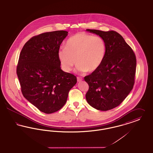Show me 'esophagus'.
I'll use <instances>...</instances> for the list:
<instances>
[{
    "instance_id": "obj_1",
    "label": "esophagus",
    "mask_w": 153,
    "mask_h": 153,
    "mask_svg": "<svg viewBox=\"0 0 153 153\" xmlns=\"http://www.w3.org/2000/svg\"><path fill=\"white\" fill-rule=\"evenodd\" d=\"M77 80L78 82H80V81L82 80V79L81 77H77Z\"/></svg>"
}]
</instances>
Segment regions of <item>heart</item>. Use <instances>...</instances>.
I'll list each match as a JSON object with an SVG mask.
<instances>
[{"mask_svg":"<svg viewBox=\"0 0 153 153\" xmlns=\"http://www.w3.org/2000/svg\"><path fill=\"white\" fill-rule=\"evenodd\" d=\"M106 50L105 42L101 37L80 32L68 39L65 47L58 51V56L65 72H70L77 63L75 71L84 73L94 72L99 68Z\"/></svg>","mask_w":153,"mask_h":153,"instance_id":"obj_1","label":"heart"}]
</instances>
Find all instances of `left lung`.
<instances>
[{"label":"left lung","instance_id":"8db88e82","mask_svg":"<svg viewBox=\"0 0 153 153\" xmlns=\"http://www.w3.org/2000/svg\"><path fill=\"white\" fill-rule=\"evenodd\" d=\"M86 30L101 37L105 42L106 50L100 66L84 77L89 85L85 98L92 108L107 111L120 105L132 90L136 56L130 46L117 32Z\"/></svg>","mask_w":153,"mask_h":153}]
</instances>
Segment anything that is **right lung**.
Returning a JSON list of instances; mask_svg holds the SVG:
<instances>
[{"label":"right lung","instance_id":"add662e5","mask_svg":"<svg viewBox=\"0 0 153 153\" xmlns=\"http://www.w3.org/2000/svg\"><path fill=\"white\" fill-rule=\"evenodd\" d=\"M68 32L56 30L34 36L24 45L17 74L24 97L40 111L51 114L63 107L70 90L77 82L63 72L58 56Z\"/></svg>","mask_w":153,"mask_h":153}]
</instances>
